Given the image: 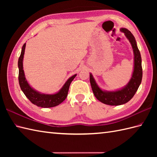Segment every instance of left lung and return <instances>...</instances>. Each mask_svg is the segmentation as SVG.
Segmentation results:
<instances>
[{
    "label": "left lung",
    "mask_w": 157,
    "mask_h": 157,
    "mask_svg": "<svg viewBox=\"0 0 157 157\" xmlns=\"http://www.w3.org/2000/svg\"><path fill=\"white\" fill-rule=\"evenodd\" d=\"M120 31L124 33L134 52V70L128 84L114 91L105 90L99 87L92 73H90V82L95 97L104 104L111 106L121 105L129 101L138 90L142 78V58L134 36L126 28H121Z\"/></svg>",
    "instance_id": "8db88e82"
}]
</instances>
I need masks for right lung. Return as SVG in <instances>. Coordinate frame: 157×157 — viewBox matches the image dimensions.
Wrapping results in <instances>:
<instances>
[{"mask_svg": "<svg viewBox=\"0 0 157 157\" xmlns=\"http://www.w3.org/2000/svg\"><path fill=\"white\" fill-rule=\"evenodd\" d=\"M25 43L22 46L21 55L18 60V68H19V83L20 88L22 92L24 93L26 97L33 104L42 108L54 107L61 104L65 101L68 94L69 86L71 84L73 79L75 78L77 74L72 75L66 81L63 86V87L55 94H44L41 93L33 88L29 84L27 79L25 78L24 71H23V61L24 56Z\"/></svg>", "mask_w": 157, "mask_h": 157, "instance_id": "obj_1", "label": "right lung"}]
</instances>
